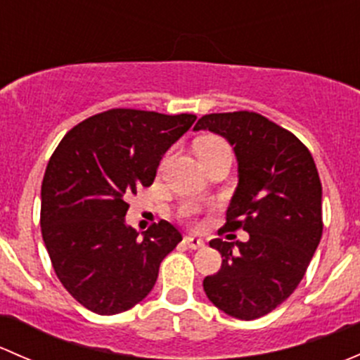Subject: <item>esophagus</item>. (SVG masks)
Instances as JSON below:
<instances>
[{"mask_svg":"<svg viewBox=\"0 0 360 360\" xmlns=\"http://www.w3.org/2000/svg\"><path fill=\"white\" fill-rule=\"evenodd\" d=\"M184 242H186V245L190 249H200L205 245V242H203L202 238L193 237V235H188V237H184Z\"/></svg>","mask_w":360,"mask_h":360,"instance_id":"34e87169","label":"esophagus"}]
</instances>
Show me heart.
I'll return each mask as SVG.
<instances>
[{"label": "heart", "mask_w": 360, "mask_h": 360, "mask_svg": "<svg viewBox=\"0 0 360 360\" xmlns=\"http://www.w3.org/2000/svg\"><path fill=\"white\" fill-rule=\"evenodd\" d=\"M223 148H228V146H226V143L221 139V137H216V136L203 137V139L198 141V144H197V155H198V158H202V157H207V155L214 153V151L223 150ZM191 212H193V209H191V207H184L183 209L184 216H190Z\"/></svg>", "instance_id": "heart-1"}]
</instances>
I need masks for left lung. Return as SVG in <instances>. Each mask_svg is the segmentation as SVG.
<instances>
[{"label": "left lung", "instance_id": "left-lung-1", "mask_svg": "<svg viewBox=\"0 0 360 360\" xmlns=\"http://www.w3.org/2000/svg\"><path fill=\"white\" fill-rule=\"evenodd\" d=\"M226 137L238 160V186L224 230L248 242L210 240L223 263L203 278L219 310L252 321L284 303L297 288L322 237V184L308 148L254 111L203 115L195 130Z\"/></svg>", "mask_w": 360, "mask_h": 360}]
</instances>
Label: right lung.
I'll use <instances>...</instances> for the list:
<instances>
[{
  "mask_svg": "<svg viewBox=\"0 0 360 360\" xmlns=\"http://www.w3.org/2000/svg\"><path fill=\"white\" fill-rule=\"evenodd\" d=\"M195 115L103 111L63 137L41 183V235L57 278L90 311L112 315L153 289L163 257L181 240L167 221L139 238L127 198L153 184L163 153Z\"/></svg>",
  "mask_w": 360,
  "mask_h": 360,
  "instance_id": "obj_1",
  "label": "right lung"
}]
</instances>
